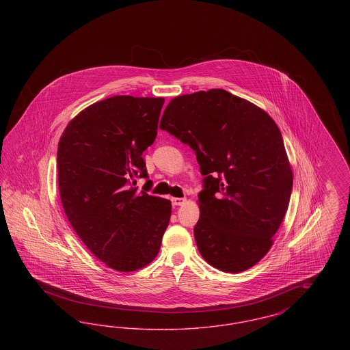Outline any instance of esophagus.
I'll use <instances>...</instances> for the list:
<instances>
[{
	"instance_id": "1",
	"label": "esophagus",
	"mask_w": 350,
	"mask_h": 350,
	"mask_svg": "<svg viewBox=\"0 0 350 350\" xmlns=\"http://www.w3.org/2000/svg\"><path fill=\"white\" fill-rule=\"evenodd\" d=\"M185 202H186L185 198H172V204L173 206H183Z\"/></svg>"
}]
</instances>
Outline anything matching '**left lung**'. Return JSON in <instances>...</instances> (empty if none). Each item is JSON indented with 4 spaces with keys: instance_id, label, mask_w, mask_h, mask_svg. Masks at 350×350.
Returning <instances> with one entry per match:
<instances>
[{
    "instance_id": "8db88e82",
    "label": "left lung",
    "mask_w": 350,
    "mask_h": 350,
    "mask_svg": "<svg viewBox=\"0 0 350 350\" xmlns=\"http://www.w3.org/2000/svg\"><path fill=\"white\" fill-rule=\"evenodd\" d=\"M160 129L187 144L200 164L194 237L202 257L227 273L257 264L271 247L293 190L275 122L248 100L211 89L170 100Z\"/></svg>"
}]
</instances>
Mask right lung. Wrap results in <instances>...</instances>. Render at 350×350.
Wrapping results in <instances>:
<instances>
[{
    "label": "right lung",
    "instance_id": "1",
    "mask_svg": "<svg viewBox=\"0 0 350 350\" xmlns=\"http://www.w3.org/2000/svg\"><path fill=\"white\" fill-rule=\"evenodd\" d=\"M164 98L116 96L73 118L57 147L60 198L83 244L107 267L133 271L157 256L170 200L147 191L143 152L154 142ZM147 178L142 192L133 185Z\"/></svg>",
    "mask_w": 350,
    "mask_h": 350
}]
</instances>
